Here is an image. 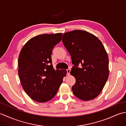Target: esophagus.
I'll list each match as a JSON object with an SVG mask.
<instances>
[{"label":"esophagus","mask_w":126,"mask_h":126,"mask_svg":"<svg viewBox=\"0 0 126 126\" xmlns=\"http://www.w3.org/2000/svg\"><path fill=\"white\" fill-rule=\"evenodd\" d=\"M70 71H71V69L70 68H68V69H66V72H67V73H66V74H67L68 76L70 75Z\"/></svg>","instance_id":"34e87169"}]
</instances>
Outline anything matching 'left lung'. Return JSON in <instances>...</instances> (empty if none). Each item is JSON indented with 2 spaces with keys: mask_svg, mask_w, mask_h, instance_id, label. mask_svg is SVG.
<instances>
[{
  "mask_svg": "<svg viewBox=\"0 0 126 126\" xmlns=\"http://www.w3.org/2000/svg\"><path fill=\"white\" fill-rule=\"evenodd\" d=\"M62 42L74 64L70 74L76 79L72 87L74 95L83 101L93 100L102 90L109 76L104 47L94 34L79 30L64 33Z\"/></svg>",
  "mask_w": 126,
  "mask_h": 126,
  "instance_id": "1",
  "label": "left lung"
}]
</instances>
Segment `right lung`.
Instances as JSON below:
<instances>
[{"label":"right lung","mask_w":126,"mask_h":126,"mask_svg":"<svg viewBox=\"0 0 126 126\" xmlns=\"http://www.w3.org/2000/svg\"><path fill=\"white\" fill-rule=\"evenodd\" d=\"M62 33L40 34L24 45L18 59V75L25 93L38 102L55 97L66 76V70H55L51 55L60 43Z\"/></svg>","instance_id":"right-lung-1"}]
</instances>
